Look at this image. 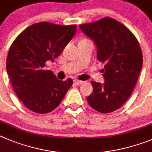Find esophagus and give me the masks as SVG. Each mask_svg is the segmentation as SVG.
I'll list each match as a JSON object with an SVG mask.
<instances>
[{"label": "esophagus", "mask_w": 152, "mask_h": 152, "mask_svg": "<svg viewBox=\"0 0 152 152\" xmlns=\"http://www.w3.org/2000/svg\"><path fill=\"white\" fill-rule=\"evenodd\" d=\"M73 82H74V83L76 85V86H80V85H82L83 83H84L83 81H80V80H79V79H74Z\"/></svg>", "instance_id": "1"}]
</instances>
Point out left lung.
Here are the masks:
<instances>
[{
  "instance_id": "8db88e82",
  "label": "left lung",
  "mask_w": 152,
  "mask_h": 152,
  "mask_svg": "<svg viewBox=\"0 0 152 152\" xmlns=\"http://www.w3.org/2000/svg\"><path fill=\"white\" fill-rule=\"evenodd\" d=\"M79 28L95 43L98 61L105 64L104 83L91 82L93 91L87 101L100 113L114 111L126 102L137 83L142 66L139 42L130 30L110 17Z\"/></svg>"
}]
</instances>
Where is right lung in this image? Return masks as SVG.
<instances>
[{
  "label": "right lung",
  "instance_id": "obj_1",
  "mask_svg": "<svg viewBox=\"0 0 152 152\" xmlns=\"http://www.w3.org/2000/svg\"><path fill=\"white\" fill-rule=\"evenodd\" d=\"M76 31V25L42 22L26 28L10 46L7 72L16 95L32 111L54 110L73 84L71 79L59 80L45 67L46 62L62 53Z\"/></svg>",
  "mask_w": 152,
  "mask_h": 152
}]
</instances>
